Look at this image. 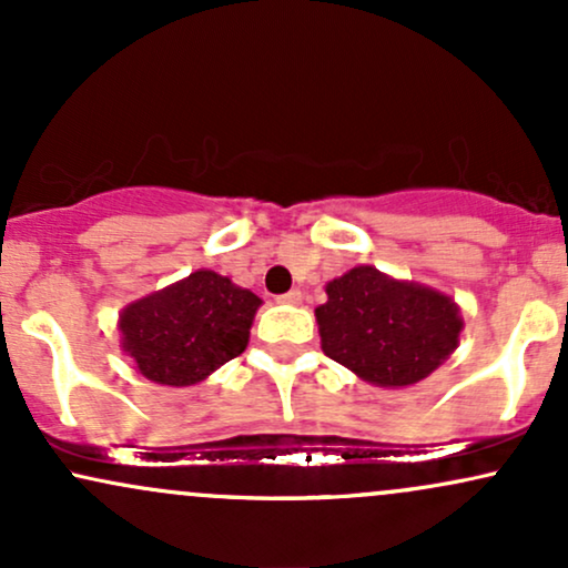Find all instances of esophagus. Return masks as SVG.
Segmentation results:
<instances>
[{
	"label": "esophagus",
	"instance_id": "esophagus-1",
	"mask_svg": "<svg viewBox=\"0 0 568 568\" xmlns=\"http://www.w3.org/2000/svg\"><path fill=\"white\" fill-rule=\"evenodd\" d=\"M280 304H302V291L293 288L288 293H283V296H277Z\"/></svg>",
	"mask_w": 568,
	"mask_h": 568
}]
</instances>
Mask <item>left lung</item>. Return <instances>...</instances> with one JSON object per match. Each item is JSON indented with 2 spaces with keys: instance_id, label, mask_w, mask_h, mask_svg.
I'll return each instance as SVG.
<instances>
[{
  "instance_id": "obj_1",
  "label": "left lung",
  "mask_w": 568,
  "mask_h": 568,
  "mask_svg": "<svg viewBox=\"0 0 568 568\" xmlns=\"http://www.w3.org/2000/svg\"><path fill=\"white\" fill-rule=\"evenodd\" d=\"M315 310L323 352L379 387H408L433 374L459 344L456 304L425 285L355 266L325 285Z\"/></svg>"
}]
</instances>
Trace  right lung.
<instances>
[{
    "instance_id": "1",
    "label": "right lung",
    "mask_w": 568,
    "mask_h": 568,
    "mask_svg": "<svg viewBox=\"0 0 568 568\" xmlns=\"http://www.w3.org/2000/svg\"><path fill=\"white\" fill-rule=\"evenodd\" d=\"M262 298L211 270L130 304L120 315L122 347L146 379L189 387L247 347Z\"/></svg>"
}]
</instances>
